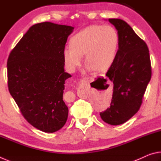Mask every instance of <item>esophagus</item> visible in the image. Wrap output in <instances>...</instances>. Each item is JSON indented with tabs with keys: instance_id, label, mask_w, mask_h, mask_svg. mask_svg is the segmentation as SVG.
<instances>
[{
	"instance_id": "esophagus-1",
	"label": "esophagus",
	"mask_w": 161,
	"mask_h": 161,
	"mask_svg": "<svg viewBox=\"0 0 161 161\" xmlns=\"http://www.w3.org/2000/svg\"><path fill=\"white\" fill-rule=\"evenodd\" d=\"M89 80H90V77L87 78H84L82 80H81V83L80 84V86L77 88V94L78 96L80 97H85V95L84 94V86H85L87 83L89 82Z\"/></svg>"
}]
</instances>
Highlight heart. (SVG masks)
<instances>
[{"label": "heart", "mask_w": 161, "mask_h": 161, "mask_svg": "<svg viewBox=\"0 0 161 161\" xmlns=\"http://www.w3.org/2000/svg\"><path fill=\"white\" fill-rule=\"evenodd\" d=\"M70 46L63 50L64 63L70 72L81 66L84 54L86 71L104 72L116 59L119 35L112 26L90 25L71 38Z\"/></svg>", "instance_id": "obj_1"}]
</instances>
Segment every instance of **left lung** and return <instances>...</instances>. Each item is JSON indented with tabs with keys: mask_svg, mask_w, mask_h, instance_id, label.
Wrapping results in <instances>:
<instances>
[{
	"mask_svg": "<svg viewBox=\"0 0 161 161\" xmlns=\"http://www.w3.org/2000/svg\"><path fill=\"white\" fill-rule=\"evenodd\" d=\"M119 35V50L107 77L113 83L110 107L100 113L106 123L117 126L138 112L151 78V65L146 43L124 20L108 19Z\"/></svg>",
	"mask_w": 161,
	"mask_h": 161,
	"instance_id": "8db88e82",
	"label": "left lung"
}]
</instances>
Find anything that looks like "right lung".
Returning <instances> with one entry per match:
<instances>
[{"instance_id": "1", "label": "right lung", "mask_w": 161, "mask_h": 161, "mask_svg": "<svg viewBox=\"0 0 161 161\" xmlns=\"http://www.w3.org/2000/svg\"><path fill=\"white\" fill-rule=\"evenodd\" d=\"M72 26L50 22L29 28L8 59L10 94L24 118L45 133L64 126L68 108L63 101L65 80L63 50Z\"/></svg>"}]
</instances>
